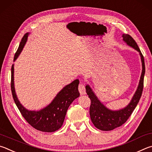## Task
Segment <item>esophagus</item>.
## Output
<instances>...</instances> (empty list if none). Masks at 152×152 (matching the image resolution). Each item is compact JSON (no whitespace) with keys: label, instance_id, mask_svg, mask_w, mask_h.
<instances>
[{"label":"esophagus","instance_id":"obj_1","mask_svg":"<svg viewBox=\"0 0 152 152\" xmlns=\"http://www.w3.org/2000/svg\"><path fill=\"white\" fill-rule=\"evenodd\" d=\"M79 91L81 95H85L86 94V86H84L83 83H80L79 85Z\"/></svg>","mask_w":152,"mask_h":152}]
</instances>
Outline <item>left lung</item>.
I'll return each instance as SVG.
<instances>
[{"mask_svg":"<svg viewBox=\"0 0 152 152\" xmlns=\"http://www.w3.org/2000/svg\"><path fill=\"white\" fill-rule=\"evenodd\" d=\"M122 37L124 41L127 45L134 48L140 53L142 65V75L137 90L135 92L131 102L126 107L119 110H111L105 107L98 99L91 87L89 85L86 86V93L91 99V105L89 108L90 118L95 127L102 131H111L126 123L137 106L143 91V78L145 71L144 58L136 42L131 36L127 34H123Z\"/></svg>","mask_w":152,"mask_h":152,"instance_id":"8db88e82","label":"left lung"}]
</instances>
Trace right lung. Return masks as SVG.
Returning <instances> with one entry per match:
<instances>
[{"instance_id": "obj_1", "label": "right lung", "mask_w": 152, "mask_h": 152, "mask_svg": "<svg viewBox=\"0 0 152 152\" xmlns=\"http://www.w3.org/2000/svg\"><path fill=\"white\" fill-rule=\"evenodd\" d=\"M29 33H26L20 42L15 53L14 61L18 58L27 41ZM79 79H75L70 84L63 87L53 100L46 107L39 111L26 110L18 99L15 89L14 64L11 68V91L15 104L23 118L32 127L43 132H54L60 129L65 119L66 111L73 101L79 97Z\"/></svg>"}]
</instances>
